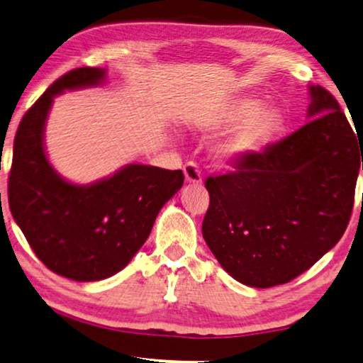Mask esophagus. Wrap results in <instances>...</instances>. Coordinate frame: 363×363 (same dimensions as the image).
<instances>
[{
	"mask_svg": "<svg viewBox=\"0 0 363 363\" xmlns=\"http://www.w3.org/2000/svg\"><path fill=\"white\" fill-rule=\"evenodd\" d=\"M183 172H185V178L188 183H193V185H199L203 177H201V169L196 162H186L183 165Z\"/></svg>",
	"mask_w": 363,
	"mask_h": 363,
	"instance_id": "1",
	"label": "esophagus"
}]
</instances>
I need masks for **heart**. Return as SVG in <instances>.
<instances>
[{
    "mask_svg": "<svg viewBox=\"0 0 363 363\" xmlns=\"http://www.w3.org/2000/svg\"><path fill=\"white\" fill-rule=\"evenodd\" d=\"M227 123H245L238 128L230 141L225 144L228 157H242L258 147V144L274 130L277 125V113L271 107L258 108V104L252 99L240 100L225 116Z\"/></svg>",
    "mask_w": 363,
    "mask_h": 363,
    "instance_id": "obj_1",
    "label": "heart"
}]
</instances>
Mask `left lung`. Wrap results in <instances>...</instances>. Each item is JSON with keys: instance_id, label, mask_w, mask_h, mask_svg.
Masks as SVG:
<instances>
[{"instance_id": "left-lung-1", "label": "left lung", "mask_w": 363, "mask_h": 363, "mask_svg": "<svg viewBox=\"0 0 363 363\" xmlns=\"http://www.w3.org/2000/svg\"><path fill=\"white\" fill-rule=\"evenodd\" d=\"M310 92L308 123L204 182L203 237L247 286L291 282L341 240L352 216L363 144L330 91Z\"/></svg>"}]
</instances>
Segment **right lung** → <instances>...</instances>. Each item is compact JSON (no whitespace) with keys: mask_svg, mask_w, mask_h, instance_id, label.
I'll return each mask as SVG.
<instances>
[{"mask_svg":"<svg viewBox=\"0 0 363 363\" xmlns=\"http://www.w3.org/2000/svg\"><path fill=\"white\" fill-rule=\"evenodd\" d=\"M104 76L100 68H76L37 99L16 133L8 178L11 214L33 253L50 271L79 282L123 269L185 180L182 170L138 164L91 186L71 185L55 174L42 143L53 97L99 84Z\"/></svg>","mask_w":363,"mask_h":363,"instance_id":"1","label":"right lung"}]
</instances>
